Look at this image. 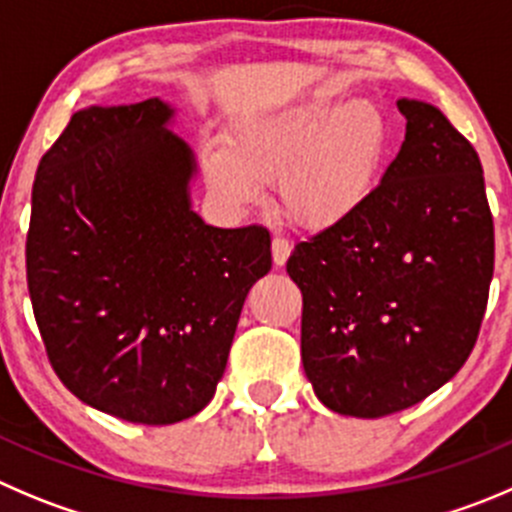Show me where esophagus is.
Listing matches in <instances>:
<instances>
[{
	"label": "esophagus",
	"mask_w": 512,
	"mask_h": 512,
	"mask_svg": "<svg viewBox=\"0 0 512 512\" xmlns=\"http://www.w3.org/2000/svg\"><path fill=\"white\" fill-rule=\"evenodd\" d=\"M289 253H291V243L286 241V238L276 236L274 241H271V256H274L276 266H284L286 261H289Z\"/></svg>",
	"instance_id": "obj_1"
}]
</instances>
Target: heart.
<instances>
[{
    "label": "heart",
    "mask_w": 512,
    "mask_h": 512,
    "mask_svg": "<svg viewBox=\"0 0 512 512\" xmlns=\"http://www.w3.org/2000/svg\"><path fill=\"white\" fill-rule=\"evenodd\" d=\"M389 150V125L374 102L316 100L256 115L231 133L226 153H211L203 178L233 211L279 186L281 203L306 228H332L357 216L377 193Z\"/></svg>",
    "instance_id": "1"
}]
</instances>
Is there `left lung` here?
Wrapping results in <instances>:
<instances>
[{
  "mask_svg": "<svg viewBox=\"0 0 512 512\" xmlns=\"http://www.w3.org/2000/svg\"><path fill=\"white\" fill-rule=\"evenodd\" d=\"M405 140L367 206L294 246L301 362L316 397L384 417L450 382L480 332L495 233L478 153L425 100H397Z\"/></svg>",
  "mask_w": 512,
  "mask_h": 512,
  "instance_id": "1",
  "label": "left lung"
}]
</instances>
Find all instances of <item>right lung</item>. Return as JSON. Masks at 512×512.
Listing matches in <instances>:
<instances>
[{
  "label": "right lung",
  "mask_w": 512,
  "mask_h": 512,
  "mask_svg": "<svg viewBox=\"0 0 512 512\" xmlns=\"http://www.w3.org/2000/svg\"><path fill=\"white\" fill-rule=\"evenodd\" d=\"M160 97L77 110L32 186L27 286L52 367L85 405L173 425L211 402L243 301L271 271L261 226H208L198 160Z\"/></svg>",
  "instance_id": "1"
}]
</instances>
